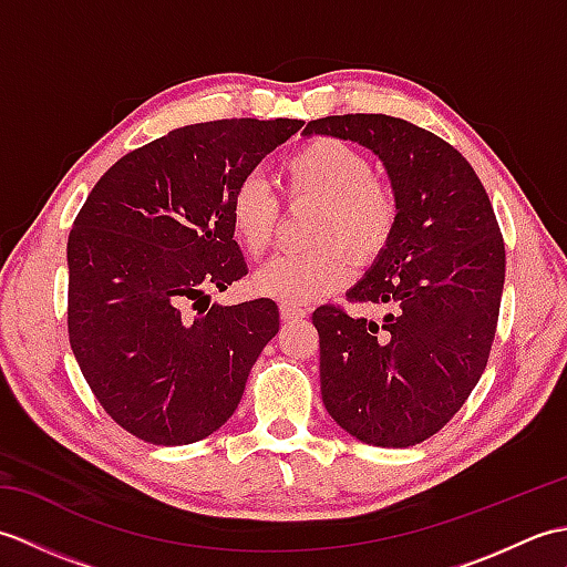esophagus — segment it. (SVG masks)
Listing matches in <instances>:
<instances>
[{"mask_svg": "<svg viewBox=\"0 0 567 567\" xmlns=\"http://www.w3.org/2000/svg\"><path fill=\"white\" fill-rule=\"evenodd\" d=\"M280 317H282L285 321L302 319V317H307V307H302V305H290V302H282V305H280Z\"/></svg>", "mask_w": 567, "mask_h": 567, "instance_id": "34e87169", "label": "esophagus"}]
</instances>
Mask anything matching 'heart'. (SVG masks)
Here are the masks:
<instances>
[{
  "label": "heart",
  "mask_w": 567,
  "mask_h": 567,
  "mask_svg": "<svg viewBox=\"0 0 567 567\" xmlns=\"http://www.w3.org/2000/svg\"><path fill=\"white\" fill-rule=\"evenodd\" d=\"M285 195L290 204L317 202L309 240L317 248L282 252L252 277L256 290L290 305L339 290L355 262L382 256L400 219V202L390 183L372 171L365 153L339 138H315L282 163ZM228 219L248 256L270 248L280 224V199L258 177H246L228 204Z\"/></svg>",
  "instance_id": "1"
}]
</instances>
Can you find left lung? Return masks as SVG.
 <instances>
[{"label":"left lung","instance_id":"obj_1","mask_svg":"<svg viewBox=\"0 0 567 567\" xmlns=\"http://www.w3.org/2000/svg\"><path fill=\"white\" fill-rule=\"evenodd\" d=\"M355 141L382 161L400 202L390 246L351 302L382 321L319 307L321 400L358 441L406 449L431 439L465 404L495 341L504 240L487 192L461 153L388 114L309 122L305 136Z\"/></svg>","mask_w":567,"mask_h":567}]
</instances>
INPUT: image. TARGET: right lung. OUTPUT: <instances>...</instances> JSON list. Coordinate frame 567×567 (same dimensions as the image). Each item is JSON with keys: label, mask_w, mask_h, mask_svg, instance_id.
Instances as JSON below:
<instances>
[{"label": "right lung", "mask_w": 567, "mask_h": 567, "mask_svg": "<svg viewBox=\"0 0 567 567\" xmlns=\"http://www.w3.org/2000/svg\"><path fill=\"white\" fill-rule=\"evenodd\" d=\"M299 118L192 124L126 153L82 204L68 238V336L104 412L153 445L224 426L280 329L268 297L212 305L248 272L234 189Z\"/></svg>", "instance_id": "obj_1"}]
</instances>
